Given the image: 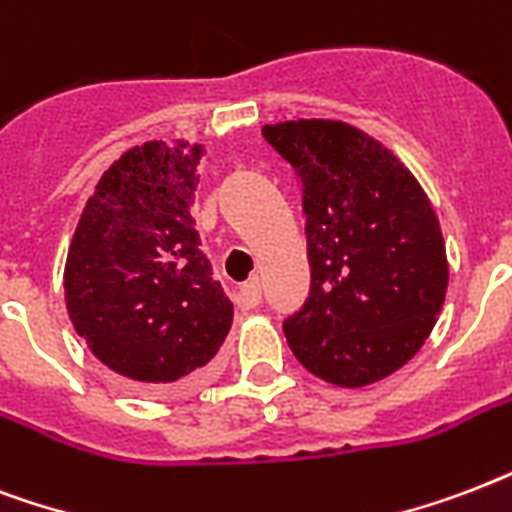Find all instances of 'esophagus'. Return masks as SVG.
<instances>
[{
    "instance_id": "esophagus-1",
    "label": "esophagus",
    "mask_w": 512,
    "mask_h": 512,
    "mask_svg": "<svg viewBox=\"0 0 512 512\" xmlns=\"http://www.w3.org/2000/svg\"><path fill=\"white\" fill-rule=\"evenodd\" d=\"M259 301H261L259 280H248V283L240 285V291H237V304H240L243 310H253V307H259Z\"/></svg>"
}]
</instances>
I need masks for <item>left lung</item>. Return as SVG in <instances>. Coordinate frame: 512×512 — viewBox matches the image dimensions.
Listing matches in <instances>:
<instances>
[{"label": "left lung", "mask_w": 512, "mask_h": 512, "mask_svg": "<svg viewBox=\"0 0 512 512\" xmlns=\"http://www.w3.org/2000/svg\"><path fill=\"white\" fill-rule=\"evenodd\" d=\"M261 136L304 186L310 299L283 323L301 366L339 387L395 374L433 331L449 259L433 202L374 136L288 120Z\"/></svg>", "instance_id": "1"}]
</instances>
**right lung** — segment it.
Masks as SVG:
<instances>
[{
    "instance_id": "right-lung-1",
    "label": "right lung",
    "mask_w": 512,
    "mask_h": 512,
    "mask_svg": "<svg viewBox=\"0 0 512 512\" xmlns=\"http://www.w3.org/2000/svg\"><path fill=\"white\" fill-rule=\"evenodd\" d=\"M205 146L146 141L109 165L71 237L63 291L90 352L146 395L189 390L232 328L192 202Z\"/></svg>"
}]
</instances>
